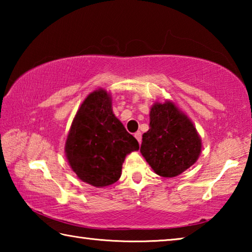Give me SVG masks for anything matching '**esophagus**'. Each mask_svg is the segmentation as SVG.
I'll list each match as a JSON object with an SVG mask.
<instances>
[{"label":"esophagus","mask_w":252,"mask_h":252,"mask_svg":"<svg viewBox=\"0 0 252 252\" xmlns=\"http://www.w3.org/2000/svg\"><path fill=\"white\" fill-rule=\"evenodd\" d=\"M134 136H135V139L138 140V142L141 143V141H142V134H141V132H136V133H134Z\"/></svg>","instance_id":"obj_1"}]
</instances>
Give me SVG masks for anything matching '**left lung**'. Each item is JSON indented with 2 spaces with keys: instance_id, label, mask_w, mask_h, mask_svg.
Masks as SVG:
<instances>
[{
  "instance_id": "1",
  "label": "left lung",
  "mask_w": 252,
  "mask_h": 252,
  "mask_svg": "<svg viewBox=\"0 0 252 252\" xmlns=\"http://www.w3.org/2000/svg\"><path fill=\"white\" fill-rule=\"evenodd\" d=\"M201 138L193 122L172 101L156 102L140 152L158 176L177 177L199 159Z\"/></svg>"
}]
</instances>
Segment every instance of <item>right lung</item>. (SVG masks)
I'll use <instances>...</instances> for the list:
<instances>
[{
	"mask_svg": "<svg viewBox=\"0 0 252 252\" xmlns=\"http://www.w3.org/2000/svg\"><path fill=\"white\" fill-rule=\"evenodd\" d=\"M139 143L114 116L112 97L97 89L85 97L66 136V160L81 181L96 188L116 183L129 153Z\"/></svg>",
	"mask_w": 252,
	"mask_h": 252,
	"instance_id": "right-lung-1",
	"label": "right lung"
}]
</instances>
